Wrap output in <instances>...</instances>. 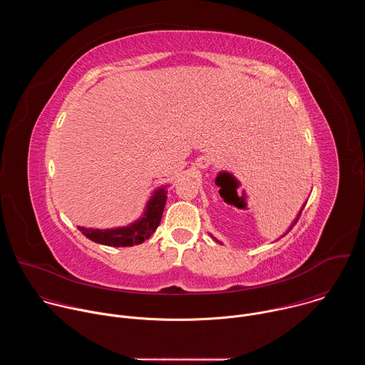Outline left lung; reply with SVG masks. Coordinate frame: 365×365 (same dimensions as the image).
Returning <instances> with one entry per match:
<instances>
[{
    "instance_id": "left-lung-1",
    "label": "left lung",
    "mask_w": 365,
    "mask_h": 365,
    "mask_svg": "<svg viewBox=\"0 0 365 365\" xmlns=\"http://www.w3.org/2000/svg\"><path fill=\"white\" fill-rule=\"evenodd\" d=\"M300 212H302V211H300ZM300 212H299V215H297V218H296V220H294V221H293V224H292V227H293V225H294V224H296V222H297V220H299V217H300ZM292 227H290V228H289V231H290V230H292ZM286 234H287V232H286ZM215 240H217V238H215ZM217 241H218V240H217ZM218 242H220V241H218Z\"/></svg>"
}]
</instances>
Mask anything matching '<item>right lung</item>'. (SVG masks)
Here are the masks:
<instances>
[{
  "instance_id": "right-lung-1",
  "label": "right lung",
  "mask_w": 365,
  "mask_h": 365,
  "mask_svg": "<svg viewBox=\"0 0 365 365\" xmlns=\"http://www.w3.org/2000/svg\"><path fill=\"white\" fill-rule=\"evenodd\" d=\"M166 187L168 186L155 189L144 207L141 218H138L137 221L127 227H117L110 230L78 227V230L91 241L102 245L133 247L141 244L143 241L148 240L153 235V232L158 230L162 221L163 210L168 199Z\"/></svg>"
}]
</instances>
